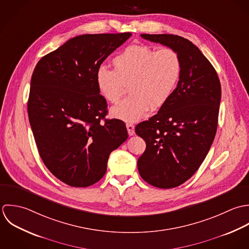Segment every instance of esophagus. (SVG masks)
<instances>
[{"instance_id": "obj_1", "label": "esophagus", "mask_w": 249, "mask_h": 249, "mask_svg": "<svg viewBox=\"0 0 249 249\" xmlns=\"http://www.w3.org/2000/svg\"><path fill=\"white\" fill-rule=\"evenodd\" d=\"M126 127H127V130H128V134L130 136H134L135 135V126L131 123H127Z\"/></svg>"}]
</instances>
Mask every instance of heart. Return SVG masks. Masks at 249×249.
Segmentation results:
<instances>
[{"label":"heart","mask_w":249,"mask_h":249,"mask_svg":"<svg viewBox=\"0 0 249 249\" xmlns=\"http://www.w3.org/2000/svg\"><path fill=\"white\" fill-rule=\"evenodd\" d=\"M113 69L101 65L95 73L100 94L109 103H117L129 83L128 98L110 109L115 118L126 122L142 119L152 109L161 107L171 98L180 82L183 63L173 49L156 51L145 44L127 46L112 59Z\"/></svg>","instance_id":"heart-1"}]
</instances>
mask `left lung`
<instances>
[{"instance_id":"obj_1","label":"left lung","mask_w":249,"mask_h":249,"mask_svg":"<svg viewBox=\"0 0 249 249\" xmlns=\"http://www.w3.org/2000/svg\"><path fill=\"white\" fill-rule=\"evenodd\" d=\"M142 37L176 51L183 72L175 92L147 121L136 126L146 149L138 160L142 178L160 189L189 180L205 160L213 142L221 99L215 69L190 40L174 35Z\"/></svg>"}]
</instances>
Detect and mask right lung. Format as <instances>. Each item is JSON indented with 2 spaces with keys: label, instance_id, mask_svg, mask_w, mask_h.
I'll list each match as a JSON object with an SVG mask.
<instances>
[{
  "label": "right lung",
  "instance_id": "1",
  "mask_svg": "<svg viewBox=\"0 0 249 249\" xmlns=\"http://www.w3.org/2000/svg\"><path fill=\"white\" fill-rule=\"evenodd\" d=\"M131 36L73 37L44 55L34 70L28 114L35 141L51 173L71 187L98 182L109 154L128 139L123 121L105 118L107 105L100 95L95 73Z\"/></svg>",
  "mask_w": 249,
  "mask_h": 249
}]
</instances>
